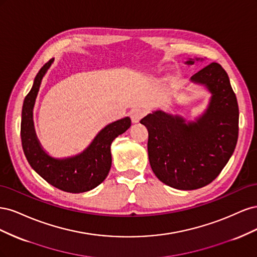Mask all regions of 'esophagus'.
<instances>
[{"label":"esophagus","instance_id":"obj_1","mask_svg":"<svg viewBox=\"0 0 257 257\" xmlns=\"http://www.w3.org/2000/svg\"><path fill=\"white\" fill-rule=\"evenodd\" d=\"M145 114H146L145 111L143 109H141V108H136V109H133L130 112L131 119H132V122H133V123H137V122L141 121V119L144 118Z\"/></svg>","mask_w":257,"mask_h":257}]
</instances>
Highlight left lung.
Returning <instances> with one entry per match:
<instances>
[{
    "label": "left lung",
    "instance_id": "8db88e82",
    "mask_svg": "<svg viewBox=\"0 0 257 257\" xmlns=\"http://www.w3.org/2000/svg\"><path fill=\"white\" fill-rule=\"evenodd\" d=\"M199 59H196L198 61ZM192 65L195 60L185 62ZM211 92L205 113L194 122L162 110L142 119L148 130V155L159 180L178 190H196L211 183L234 153L239 108L227 73L210 63L191 77Z\"/></svg>",
    "mask_w": 257,
    "mask_h": 257
}]
</instances>
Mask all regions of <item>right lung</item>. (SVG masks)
Instances as JSON below:
<instances>
[{
	"instance_id": "add662e5",
	"label": "right lung",
	"mask_w": 257,
	"mask_h": 257,
	"mask_svg": "<svg viewBox=\"0 0 257 257\" xmlns=\"http://www.w3.org/2000/svg\"><path fill=\"white\" fill-rule=\"evenodd\" d=\"M52 62L53 59L49 60L40 69L23 102L20 131L22 149L31 167L49 184L64 192L83 193L96 188L106 179L111 167V143L130 128L131 119L126 116L108 124L78 155L60 160L51 158L43 150L36 137L33 107L43 77Z\"/></svg>"
}]
</instances>
